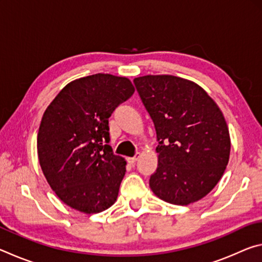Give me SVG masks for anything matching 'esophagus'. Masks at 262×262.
I'll return each mask as SVG.
<instances>
[{
    "mask_svg": "<svg viewBox=\"0 0 262 262\" xmlns=\"http://www.w3.org/2000/svg\"><path fill=\"white\" fill-rule=\"evenodd\" d=\"M140 156H141V154H140V152L135 154V156H134V157H130V158H128V163H130V164H135V163H136V161H137V159L140 158Z\"/></svg>",
    "mask_w": 262,
    "mask_h": 262,
    "instance_id": "1",
    "label": "esophagus"
}]
</instances>
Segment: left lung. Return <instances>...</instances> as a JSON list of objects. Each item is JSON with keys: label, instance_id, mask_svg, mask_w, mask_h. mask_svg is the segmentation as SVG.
I'll return each mask as SVG.
<instances>
[{"label": "left lung", "instance_id": "1", "mask_svg": "<svg viewBox=\"0 0 262 262\" xmlns=\"http://www.w3.org/2000/svg\"><path fill=\"white\" fill-rule=\"evenodd\" d=\"M156 129L158 166L149 180L159 199L187 206L210 192L228 165L229 128L203 89L172 75L134 79Z\"/></svg>", "mask_w": 262, "mask_h": 262}]
</instances>
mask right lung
I'll return each instance as SVG.
<instances>
[{
    "label": "right lung",
    "mask_w": 262,
    "mask_h": 262,
    "mask_svg": "<svg viewBox=\"0 0 262 262\" xmlns=\"http://www.w3.org/2000/svg\"><path fill=\"white\" fill-rule=\"evenodd\" d=\"M134 91L126 77L95 74L67 84L46 108L37 139L39 163L67 206L96 214L117 201L126 161L107 144L108 118Z\"/></svg>",
    "instance_id": "1"
}]
</instances>
